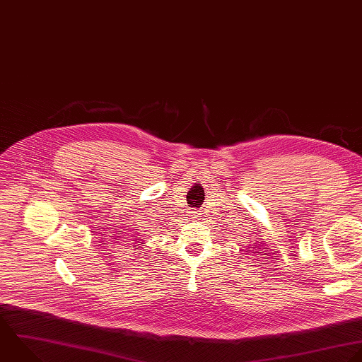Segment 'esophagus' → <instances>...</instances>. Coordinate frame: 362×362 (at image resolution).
I'll return each instance as SVG.
<instances>
[{
	"mask_svg": "<svg viewBox=\"0 0 362 362\" xmlns=\"http://www.w3.org/2000/svg\"><path fill=\"white\" fill-rule=\"evenodd\" d=\"M189 217L193 218V220H194V218H199V217H200V213H199L196 209H193V210L189 211Z\"/></svg>",
	"mask_w": 362,
	"mask_h": 362,
	"instance_id": "34e87169",
	"label": "esophagus"
}]
</instances>
